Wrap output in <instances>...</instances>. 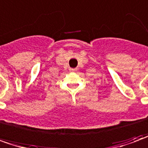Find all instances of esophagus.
I'll use <instances>...</instances> for the list:
<instances>
[{"mask_svg": "<svg viewBox=\"0 0 148 148\" xmlns=\"http://www.w3.org/2000/svg\"><path fill=\"white\" fill-rule=\"evenodd\" d=\"M70 71H73V72H75V71H77V68H74V69H70Z\"/></svg>", "mask_w": 148, "mask_h": 148, "instance_id": "1", "label": "esophagus"}]
</instances>
